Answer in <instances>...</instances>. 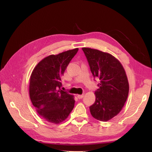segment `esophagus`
<instances>
[{
    "mask_svg": "<svg viewBox=\"0 0 152 152\" xmlns=\"http://www.w3.org/2000/svg\"><path fill=\"white\" fill-rule=\"evenodd\" d=\"M84 94H79V95H77V98L79 99H82L84 98Z\"/></svg>",
    "mask_w": 152,
    "mask_h": 152,
    "instance_id": "obj_1",
    "label": "esophagus"
}]
</instances>
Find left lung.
Masks as SVG:
<instances>
[{
    "label": "left lung",
    "instance_id": "left-lung-1",
    "mask_svg": "<svg viewBox=\"0 0 152 152\" xmlns=\"http://www.w3.org/2000/svg\"><path fill=\"white\" fill-rule=\"evenodd\" d=\"M82 49L92 74L100 80L90 112L94 118L107 122L119 113L127 99L129 87L125 70L112 54L89 48Z\"/></svg>",
    "mask_w": 152,
    "mask_h": 152
}]
</instances>
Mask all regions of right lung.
<instances>
[{
	"label": "right lung",
	"mask_w": 152,
	"mask_h": 152,
	"mask_svg": "<svg viewBox=\"0 0 152 152\" xmlns=\"http://www.w3.org/2000/svg\"><path fill=\"white\" fill-rule=\"evenodd\" d=\"M79 49L50 55L34 68L30 80L31 102L42 118L59 124L68 117L74 107L73 96L60 87L61 76Z\"/></svg>",
	"instance_id": "right-lung-1"
}]
</instances>
